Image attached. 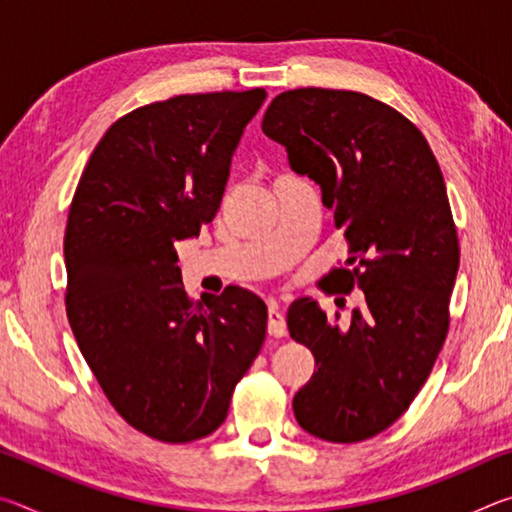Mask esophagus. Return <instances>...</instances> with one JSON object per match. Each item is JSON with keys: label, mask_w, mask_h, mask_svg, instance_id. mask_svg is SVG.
I'll use <instances>...</instances> for the list:
<instances>
[{"label": "esophagus", "mask_w": 512, "mask_h": 512, "mask_svg": "<svg viewBox=\"0 0 512 512\" xmlns=\"http://www.w3.org/2000/svg\"><path fill=\"white\" fill-rule=\"evenodd\" d=\"M268 334L275 336V339L287 336V320H284V314L277 309L275 302H271V307H268Z\"/></svg>", "instance_id": "esophagus-1"}]
</instances>
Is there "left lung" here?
<instances>
[{"label": "left lung", "mask_w": 512, "mask_h": 512, "mask_svg": "<svg viewBox=\"0 0 512 512\" xmlns=\"http://www.w3.org/2000/svg\"><path fill=\"white\" fill-rule=\"evenodd\" d=\"M262 131L320 185L348 241L325 291H363L348 327L311 298L289 307L291 339L316 359L293 413L320 440L361 443L402 418L447 339L461 250L443 173L420 128L363 92H282Z\"/></svg>", "instance_id": "obj_1"}]
</instances>
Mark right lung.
Masks as SVG:
<instances>
[{"label": "right lung", "mask_w": 512, "mask_h": 512, "mask_svg": "<svg viewBox=\"0 0 512 512\" xmlns=\"http://www.w3.org/2000/svg\"><path fill=\"white\" fill-rule=\"evenodd\" d=\"M266 99L180 94L119 117L81 173L65 228V305L103 395L133 429L192 443L221 427L266 336L239 287L194 302L173 244L214 219L241 133Z\"/></svg>", "instance_id": "obj_1"}]
</instances>
